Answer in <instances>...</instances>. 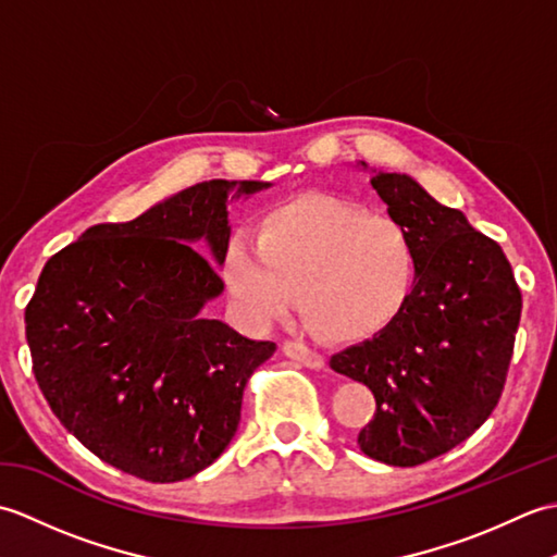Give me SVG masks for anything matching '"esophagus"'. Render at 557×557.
<instances>
[{
	"label": "esophagus",
	"mask_w": 557,
	"mask_h": 557,
	"mask_svg": "<svg viewBox=\"0 0 557 557\" xmlns=\"http://www.w3.org/2000/svg\"><path fill=\"white\" fill-rule=\"evenodd\" d=\"M282 354H285V357L292 359V361H299L304 366H309V369H323V366H325V359L321 357V354L301 345V342H297V339L282 342Z\"/></svg>",
	"instance_id": "obj_1"
}]
</instances>
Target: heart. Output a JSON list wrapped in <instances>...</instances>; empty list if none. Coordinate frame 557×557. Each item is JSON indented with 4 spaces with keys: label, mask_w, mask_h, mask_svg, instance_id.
<instances>
[{
    "label": "heart",
    "mask_w": 557,
    "mask_h": 557,
    "mask_svg": "<svg viewBox=\"0 0 557 557\" xmlns=\"http://www.w3.org/2000/svg\"><path fill=\"white\" fill-rule=\"evenodd\" d=\"M222 272L256 321L287 315L299 294L313 335L351 345L385 333L405 313L419 253L395 218L327 194H301L265 210L256 244L232 236Z\"/></svg>",
    "instance_id": "obj_1"
}]
</instances>
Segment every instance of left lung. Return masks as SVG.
Instances as JSON below:
<instances>
[{"label": "left lung", "instance_id": "1", "mask_svg": "<svg viewBox=\"0 0 557 557\" xmlns=\"http://www.w3.org/2000/svg\"><path fill=\"white\" fill-rule=\"evenodd\" d=\"M371 184L405 224L419 272L405 313L385 333L335 354L330 369L375 397L359 447L389 467H417L481 429L503 395L522 315L510 260L459 210L407 174Z\"/></svg>", "mask_w": 557, "mask_h": 557}]
</instances>
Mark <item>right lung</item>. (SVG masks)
I'll return each instance as SVG.
<instances>
[{
  "instance_id": "1",
  "label": "right lung",
  "mask_w": 557,
  "mask_h": 557,
  "mask_svg": "<svg viewBox=\"0 0 557 557\" xmlns=\"http://www.w3.org/2000/svg\"><path fill=\"white\" fill-rule=\"evenodd\" d=\"M268 182H200L132 222L92 224L47 260L26 306L33 373L54 417L124 474L172 483L236 433L248 377L275 342L200 315L222 280L227 196Z\"/></svg>"
}]
</instances>
